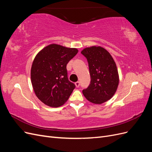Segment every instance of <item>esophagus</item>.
<instances>
[{
  "mask_svg": "<svg viewBox=\"0 0 152 152\" xmlns=\"http://www.w3.org/2000/svg\"><path fill=\"white\" fill-rule=\"evenodd\" d=\"M75 86L77 87H79L80 86V82H76L75 83Z\"/></svg>",
  "mask_w": 152,
  "mask_h": 152,
  "instance_id": "esophagus-1",
  "label": "esophagus"
}]
</instances>
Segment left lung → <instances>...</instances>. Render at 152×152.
Returning a JSON list of instances; mask_svg holds the SVG:
<instances>
[{
  "mask_svg": "<svg viewBox=\"0 0 152 152\" xmlns=\"http://www.w3.org/2000/svg\"><path fill=\"white\" fill-rule=\"evenodd\" d=\"M89 65L91 82L82 91L86 98L94 104L111 99L117 89L119 77L115 62L107 50L100 46L86 48L81 51Z\"/></svg>",
  "mask_w": 152,
  "mask_h": 152,
  "instance_id": "8db88e82",
  "label": "left lung"
}]
</instances>
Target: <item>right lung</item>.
Wrapping results in <instances>:
<instances>
[{"label": "right lung", "mask_w": 152, "mask_h": 152, "mask_svg": "<svg viewBox=\"0 0 152 152\" xmlns=\"http://www.w3.org/2000/svg\"><path fill=\"white\" fill-rule=\"evenodd\" d=\"M78 51L76 48L53 44L36 55L31 81L37 97L45 104L60 107L70 97L75 85L68 80L66 65Z\"/></svg>", "instance_id": "right-lung-1"}]
</instances>
